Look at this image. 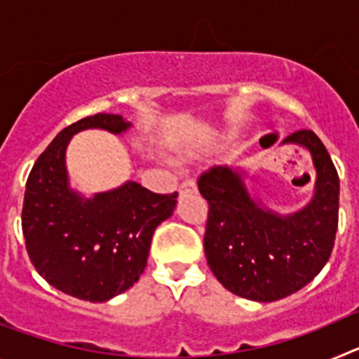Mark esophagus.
Listing matches in <instances>:
<instances>
[{
	"instance_id": "34e87169",
	"label": "esophagus",
	"mask_w": 359,
	"mask_h": 359,
	"mask_svg": "<svg viewBox=\"0 0 359 359\" xmlns=\"http://www.w3.org/2000/svg\"><path fill=\"white\" fill-rule=\"evenodd\" d=\"M198 192V187H196L194 180H185V182L180 185V194H194Z\"/></svg>"
}]
</instances>
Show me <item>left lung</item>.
Returning a JSON list of instances; mask_svg holds the SVG:
<instances>
[{"instance_id":"left-lung-1","label":"left lung","mask_w":359,"mask_h":359,"mask_svg":"<svg viewBox=\"0 0 359 359\" xmlns=\"http://www.w3.org/2000/svg\"><path fill=\"white\" fill-rule=\"evenodd\" d=\"M282 144L306 147L316 169L315 196L294 214L261 207L241 172L228 167H212L198 180L208 201L205 253L212 273L228 291L255 302H275L309 284L329 261L338 230L340 177L325 145L307 129Z\"/></svg>"}]
</instances>
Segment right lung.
Wrapping results in <instances>:
<instances>
[{
    "mask_svg": "<svg viewBox=\"0 0 359 359\" xmlns=\"http://www.w3.org/2000/svg\"><path fill=\"white\" fill-rule=\"evenodd\" d=\"M131 123L97 113L62 129L27 180L21 226L32 264L50 286L90 302H106L135 284L147 266L152 233L176 208L177 192L156 194L128 182L84 199L68 187L65 154L84 129L120 135Z\"/></svg>",
    "mask_w": 359,
    "mask_h": 359,
    "instance_id": "right-lung-1",
    "label": "right lung"
}]
</instances>
